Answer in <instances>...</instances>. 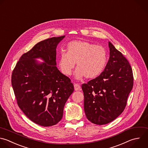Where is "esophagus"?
I'll return each mask as SVG.
<instances>
[{"instance_id": "esophagus-1", "label": "esophagus", "mask_w": 148, "mask_h": 148, "mask_svg": "<svg viewBox=\"0 0 148 148\" xmlns=\"http://www.w3.org/2000/svg\"><path fill=\"white\" fill-rule=\"evenodd\" d=\"M74 88H75V91H79L80 90V86L79 84H74Z\"/></svg>"}]
</instances>
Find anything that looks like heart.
<instances>
[{"label":"heart","instance_id":"heart-1","mask_svg":"<svg viewBox=\"0 0 148 148\" xmlns=\"http://www.w3.org/2000/svg\"><path fill=\"white\" fill-rule=\"evenodd\" d=\"M67 52L60 53L58 65L62 72L67 76L72 74L76 62L77 79L85 76L94 78L104 71L108 60V53L102 46L87 41L75 40L66 46Z\"/></svg>","mask_w":148,"mask_h":148}]
</instances>
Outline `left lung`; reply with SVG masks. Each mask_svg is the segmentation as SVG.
I'll return each instance as SVG.
<instances>
[{"instance_id": "obj_1", "label": "left lung", "mask_w": 148, "mask_h": 148, "mask_svg": "<svg viewBox=\"0 0 148 148\" xmlns=\"http://www.w3.org/2000/svg\"><path fill=\"white\" fill-rule=\"evenodd\" d=\"M108 45L110 57L104 71L82 85L86 116L98 125L112 121L123 112L133 87L132 71L128 61L110 42Z\"/></svg>"}]
</instances>
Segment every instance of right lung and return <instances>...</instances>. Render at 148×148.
Here are the masks:
<instances>
[{"instance_id": "add662e5", "label": "right lung", "mask_w": 148, "mask_h": 148, "mask_svg": "<svg viewBox=\"0 0 148 148\" xmlns=\"http://www.w3.org/2000/svg\"><path fill=\"white\" fill-rule=\"evenodd\" d=\"M64 38L38 43L21 57L12 73V84L18 106L31 121L43 127L61 120L65 104L74 91L71 79L56 66V48ZM37 58L44 62H38Z\"/></svg>"}]
</instances>
